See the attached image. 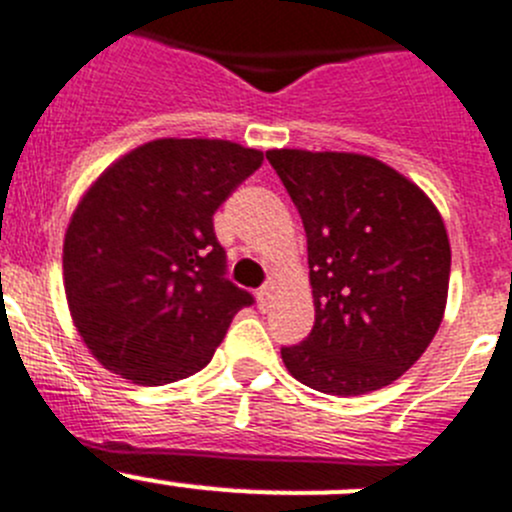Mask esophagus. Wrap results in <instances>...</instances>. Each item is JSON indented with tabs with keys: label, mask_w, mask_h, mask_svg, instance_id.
Instances as JSON below:
<instances>
[{
	"label": "esophagus",
	"mask_w": 512,
	"mask_h": 512,
	"mask_svg": "<svg viewBox=\"0 0 512 512\" xmlns=\"http://www.w3.org/2000/svg\"><path fill=\"white\" fill-rule=\"evenodd\" d=\"M272 303V288L270 285H262L260 290H257V305H260V310H267Z\"/></svg>",
	"instance_id": "34e87169"
}]
</instances>
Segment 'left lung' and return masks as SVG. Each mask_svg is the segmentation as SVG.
<instances>
[{"instance_id": "left-lung-1", "label": "left lung", "mask_w": 512, "mask_h": 512, "mask_svg": "<svg viewBox=\"0 0 512 512\" xmlns=\"http://www.w3.org/2000/svg\"><path fill=\"white\" fill-rule=\"evenodd\" d=\"M308 237L315 323L283 346L300 384L333 396L384 389L427 351L450 285L437 207L391 166L336 151H267Z\"/></svg>"}]
</instances>
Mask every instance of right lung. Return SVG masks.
<instances>
[{
  "label": "right lung",
  "instance_id": "obj_1",
  "mask_svg": "<svg viewBox=\"0 0 512 512\" xmlns=\"http://www.w3.org/2000/svg\"><path fill=\"white\" fill-rule=\"evenodd\" d=\"M262 151L209 138L143 143L105 169L70 219L62 275L100 364L161 386L212 361L234 313L255 303L227 278L214 212Z\"/></svg>",
  "mask_w": 512,
  "mask_h": 512
}]
</instances>
